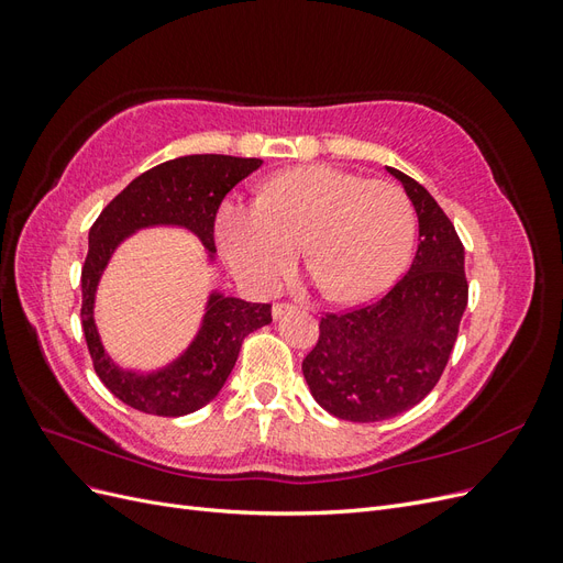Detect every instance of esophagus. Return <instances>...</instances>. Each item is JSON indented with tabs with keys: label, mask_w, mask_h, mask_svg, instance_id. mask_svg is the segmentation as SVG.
<instances>
[{
	"label": "esophagus",
	"mask_w": 563,
	"mask_h": 563,
	"mask_svg": "<svg viewBox=\"0 0 563 563\" xmlns=\"http://www.w3.org/2000/svg\"><path fill=\"white\" fill-rule=\"evenodd\" d=\"M291 310H294V305H288V302H275V305H272V317L279 319L282 314L291 312Z\"/></svg>",
	"instance_id": "obj_1"
}]
</instances>
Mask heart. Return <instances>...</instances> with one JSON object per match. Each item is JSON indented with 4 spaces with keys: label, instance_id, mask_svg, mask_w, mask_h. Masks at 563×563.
<instances>
[{
    "label": "heart",
    "instance_id": "obj_1",
    "mask_svg": "<svg viewBox=\"0 0 563 563\" xmlns=\"http://www.w3.org/2000/svg\"><path fill=\"white\" fill-rule=\"evenodd\" d=\"M413 236L416 209L401 185L327 164L286 168L263 185L261 201L228 199L216 218L218 249L251 291H272L302 246L319 291L340 302L395 282Z\"/></svg>",
    "mask_w": 563,
    "mask_h": 563
}]
</instances>
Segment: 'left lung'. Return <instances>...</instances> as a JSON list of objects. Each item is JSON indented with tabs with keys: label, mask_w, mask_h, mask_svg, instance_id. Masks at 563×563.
Instances as JSON below:
<instances>
[{
	"label": "left lung",
	"mask_w": 563,
	"mask_h": 563,
	"mask_svg": "<svg viewBox=\"0 0 563 563\" xmlns=\"http://www.w3.org/2000/svg\"><path fill=\"white\" fill-rule=\"evenodd\" d=\"M418 213V251L406 275L378 300L319 319L302 376L321 408L340 420L395 418L430 395L467 308L465 249L424 187L397 168Z\"/></svg>",
	"instance_id": "obj_1"
}]
</instances>
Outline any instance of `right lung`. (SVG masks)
<instances>
[{
  "instance_id": "add662e5",
  "label": "right lung",
  "mask_w": 563,
  "mask_h": 563,
  "mask_svg": "<svg viewBox=\"0 0 563 563\" xmlns=\"http://www.w3.org/2000/svg\"><path fill=\"white\" fill-rule=\"evenodd\" d=\"M261 164L253 157L228 155H190L164 162L131 180L91 225L89 253L81 267V329L100 383L135 411L178 418L207 406L225 385L244 338L272 321V305L213 294L192 347L168 368L139 376L117 368L98 340L93 294L100 272L126 234L147 225H183L213 253L220 203L236 183L258 172Z\"/></svg>"
}]
</instances>
